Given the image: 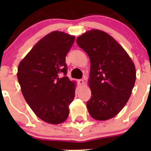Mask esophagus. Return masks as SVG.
Wrapping results in <instances>:
<instances>
[{
	"label": "esophagus",
	"instance_id": "1",
	"mask_svg": "<svg viewBox=\"0 0 151 151\" xmlns=\"http://www.w3.org/2000/svg\"><path fill=\"white\" fill-rule=\"evenodd\" d=\"M78 83H79V85H80V86H81V87H83V85H85L84 81H83V80H78Z\"/></svg>",
	"mask_w": 151,
	"mask_h": 151
}]
</instances>
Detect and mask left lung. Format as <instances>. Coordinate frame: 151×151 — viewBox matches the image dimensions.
Returning <instances> with one entry per match:
<instances>
[{
	"instance_id": "1",
	"label": "left lung",
	"mask_w": 151,
	"mask_h": 151,
	"mask_svg": "<svg viewBox=\"0 0 151 151\" xmlns=\"http://www.w3.org/2000/svg\"><path fill=\"white\" fill-rule=\"evenodd\" d=\"M77 43L91 61L88 112L97 121L111 119L122 110L131 96L136 80L134 63L123 47L102 30L86 31L77 37Z\"/></svg>"
}]
</instances>
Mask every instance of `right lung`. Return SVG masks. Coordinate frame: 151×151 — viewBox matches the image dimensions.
I'll use <instances>...</instances> for the list:
<instances>
[{"instance_id": "add662e5", "label": "right lung", "mask_w": 151, "mask_h": 151, "mask_svg": "<svg viewBox=\"0 0 151 151\" xmlns=\"http://www.w3.org/2000/svg\"><path fill=\"white\" fill-rule=\"evenodd\" d=\"M75 36L52 31L41 39L19 62L17 79L33 112L50 124L64 122L75 95L76 82L66 74V55Z\"/></svg>"}]
</instances>
